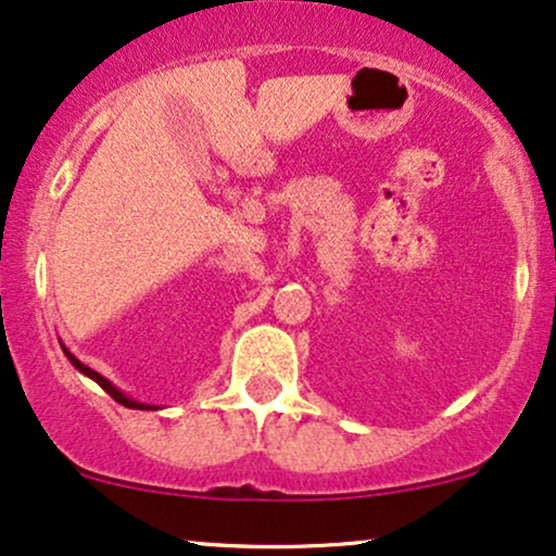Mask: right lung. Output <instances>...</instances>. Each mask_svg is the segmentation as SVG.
<instances>
[{
    "label": "right lung",
    "mask_w": 556,
    "mask_h": 556,
    "mask_svg": "<svg viewBox=\"0 0 556 556\" xmlns=\"http://www.w3.org/2000/svg\"><path fill=\"white\" fill-rule=\"evenodd\" d=\"M63 354H66V356H68V362H72V364H74V367L81 371V375H87V377H91V379H94V382H97V384H100V388H102L104 392H108V395H110V397H115V400H117V403H121V405H125V407H138V410H156V407H151V405H143V403H136V400L125 397V395H123V392L115 388V384H112V382H108V379H104L102 375H97V371H94V369H89V367H87V364H81L79 359H76V356L72 354V351H66V349H63Z\"/></svg>",
    "instance_id": "add662e5"
}]
</instances>
